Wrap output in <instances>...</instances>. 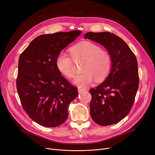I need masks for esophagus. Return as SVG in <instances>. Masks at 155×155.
<instances>
[{
	"instance_id": "obj_1",
	"label": "esophagus",
	"mask_w": 155,
	"mask_h": 155,
	"mask_svg": "<svg viewBox=\"0 0 155 155\" xmlns=\"http://www.w3.org/2000/svg\"><path fill=\"white\" fill-rule=\"evenodd\" d=\"M85 91H86V89L84 88H81V87L78 88V91L79 93H81V92H82Z\"/></svg>"
}]
</instances>
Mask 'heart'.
Returning a JSON list of instances; mask_svg holds the SVG:
<instances>
[{
	"label": "heart",
	"instance_id": "obj_1",
	"mask_svg": "<svg viewBox=\"0 0 155 155\" xmlns=\"http://www.w3.org/2000/svg\"><path fill=\"white\" fill-rule=\"evenodd\" d=\"M70 53L73 59L78 62L84 61L82 74L78 75L73 81L75 85L85 87L91 85L94 80L102 82L110 72L112 60L110 53L94 43L84 41L70 48ZM56 66L62 75L67 78H74L76 67L71 57L60 52L56 58Z\"/></svg>",
	"mask_w": 155,
	"mask_h": 155
}]
</instances>
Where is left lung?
I'll list each match as a JSON object with an SVG mask.
<instances>
[{
  "label": "left lung",
  "instance_id": "obj_1",
  "mask_svg": "<svg viewBox=\"0 0 155 155\" xmlns=\"http://www.w3.org/2000/svg\"><path fill=\"white\" fill-rule=\"evenodd\" d=\"M84 38L103 45L112 60L109 76L101 85L89 90L91 117L100 126L116 124L131 110L139 87L136 56L124 41L111 32H89Z\"/></svg>",
  "mask_w": 155,
  "mask_h": 155
}]
</instances>
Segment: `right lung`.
I'll return each instance as SVG.
<instances>
[{
    "label": "right lung",
    "instance_id": "1",
    "mask_svg": "<svg viewBox=\"0 0 155 155\" xmlns=\"http://www.w3.org/2000/svg\"><path fill=\"white\" fill-rule=\"evenodd\" d=\"M82 31L58 32L36 37L21 54L16 87L23 109L45 127H57L67 120L68 107L77 88L63 77L56 58Z\"/></svg>",
    "mask_w": 155,
    "mask_h": 155
}]
</instances>
